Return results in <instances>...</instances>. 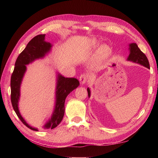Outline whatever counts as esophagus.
<instances>
[{
    "instance_id": "esophagus-1",
    "label": "esophagus",
    "mask_w": 158,
    "mask_h": 158,
    "mask_svg": "<svg viewBox=\"0 0 158 158\" xmlns=\"http://www.w3.org/2000/svg\"><path fill=\"white\" fill-rule=\"evenodd\" d=\"M87 80H88V76L86 75H81L79 77V81L81 85L85 84L87 82Z\"/></svg>"
}]
</instances>
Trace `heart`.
<instances>
[{
	"label": "heart",
	"instance_id": "obj_1",
	"mask_svg": "<svg viewBox=\"0 0 158 158\" xmlns=\"http://www.w3.org/2000/svg\"><path fill=\"white\" fill-rule=\"evenodd\" d=\"M95 45H96L95 42H92L91 43V45L92 47H94ZM109 53H110V49L108 46H106L105 45L100 46V48H99V50H98V56H97L96 59V63H99L100 62H102V60H105L106 57L109 55Z\"/></svg>",
	"mask_w": 158,
	"mask_h": 158
}]
</instances>
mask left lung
<instances>
[{"label":"left lung","mask_w":158,"mask_h":158,"mask_svg":"<svg viewBox=\"0 0 158 158\" xmlns=\"http://www.w3.org/2000/svg\"><path fill=\"white\" fill-rule=\"evenodd\" d=\"M129 50L130 54L127 58V61L139 64L140 65H143V66L147 67V69L150 68L149 63L147 56L145 55V53H143L140 51V49L139 48L138 45H137L136 43H132L129 44ZM87 90H88V97L89 98L90 95H91L90 89L89 88H88Z\"/></svg>","instance_id":"obj_1"}]
</instances>
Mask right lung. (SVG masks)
Masks as SVG:
<instances>
[{
    "label": "right lung",
    "instance_id": "1",
    "mask_svg": "<svg viewBox=\"0 0 158 158\" xmlns=\"http://www.w3.org/2000/svg\"><path fill=\"white\" fill-rule=\"evenodd\" d=\"M45 35H39L30 41L26 48L20 53L16 60L15 68L11 78V100L13 108L19 119L24 125L32 130L38 131L26 122L19 110V100L20 98V87L24 74L27 70L26 65L31 64L36 60L45 58L51 52L52 45L45 41ZM56 101L51 117L43 126L45 129H53L62 122L64 115V102L66 98L73 90L79 85V81L75 78H68L61 74H56Z\"/></svg>",
    "mask_w": 158,
    "mask_h": 158
}]
</instances>
